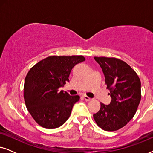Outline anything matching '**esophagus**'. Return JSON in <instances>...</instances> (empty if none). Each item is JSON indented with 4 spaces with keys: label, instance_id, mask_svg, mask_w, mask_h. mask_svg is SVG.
<instances>
[{
    "label": "esophagus",
    "instance_id": "esophagus-1",
    "mask_svg": "<svg viewBox=\"0 0 153 153\" xmlns=\"http://www.w3.org/2000/svg\"><path fill=\"white\" fill-rule=\"evenodd\" d=\"M83 98H84L85 100H86V101H91V100H92L91 98H90L89 97H88V96H83Z\"/></svg>",
    "mask_w": 153,
    "mask_h": 153
}]
</instances>
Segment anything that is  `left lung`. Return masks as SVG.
Masks as SVG:
<instances>
[{
    "label": "left lung",
    "instance_id": "obj_1",
    "mask_svg": "<svg viewBox=\"0 0 153 153\" xmlns=\"http://www.w3.org/2000/svg\"><path fill=\"white\" fill-rule=\"evenodd\" d=\"M102 69L111 102L93 115L100 128L114 131L125 126L133 118L141 101V81L128 64L116 58L94 57Z\"/></svg>",
    "mask_w": 153,
    "mask_h": 153
}]
</instances>
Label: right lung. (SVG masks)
<instances>
[{"instance_id": "add662e5", "label": "right lung", "mask_w": 153, "mask_h": 153, "mask_svg": "<svg viewBox=\"0 0 153 153\" xmlns=\"http://www.w3.org/2000/svg\"><path fill=\"white\" fill-rule=\"evenodd\" d=\"M83 56H52L35 64L25 78L24 97L28 111L37 124L47 129L63 125L70 116L79 95L70 96L59 88L69 82V76Z\"/></svg>"}]
</instances>
